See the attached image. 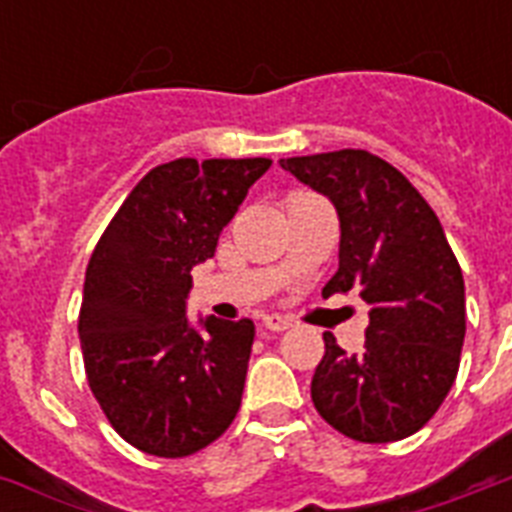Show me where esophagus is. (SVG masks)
Returning <instances> with one entry per match:
<instances>
[{"instance_id":"obj_1","label":"esophagus","mask_w":512,"mask_h":512,"mask_svg":"<svg viewBox=\"0 0 512 512\" xmlns=\"http://www.w3.org/2000/svg\"><path fill=\"white\" fill-rule=\"evenodd\" d=\"M263 327L268 329V332H284V329H289V327H292V324H289L287 316L271 313V316H265V319H263Z\"/></svg>"}]
</instances>
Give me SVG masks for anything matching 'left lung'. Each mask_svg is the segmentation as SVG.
<instances>
[{
	"label": "left lung",
	"instance_id": "8db88e82",
	"mask_svg": "<svg viewBox=\"0 0 512 512\" xmlns=\"http://www.w3.org/2000/svg\"><path fill=\"white\" fill-rule=\"evenodd\" d=\"M281 167L329 196L340 217V268L321 295L369 305L361 353L324 332L311 398L361 444L412 436L444 404L465 340V281L436 212L401 172L358 148L292 156Z\"/></svg>",
	"mask_w": 512,
	"mask_h": 512
}]
</instances>
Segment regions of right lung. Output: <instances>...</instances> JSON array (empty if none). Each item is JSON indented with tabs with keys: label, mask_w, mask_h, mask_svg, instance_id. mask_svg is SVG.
Returning a JSON list of instances; mask_svg holds the SVG:
<instances>
[{
	"label": "right lung",
	"mask_w": 512,
	"mask_h": 512,
	"mask_svg": "<svg viewBox=\"0 0 512 512\" xmlns=\"http://www.w3.org/2000/svg\"><path fill=\"white\" fill-rule=\"evenodd\" d=\"M271 159H175L148 172L92 249L79 340L106 420L135 449L188 457L239 414L255 324L185 319L193 265Z\"/></svg>",
	"instance_id": "obj_1"
}]
</instances>
